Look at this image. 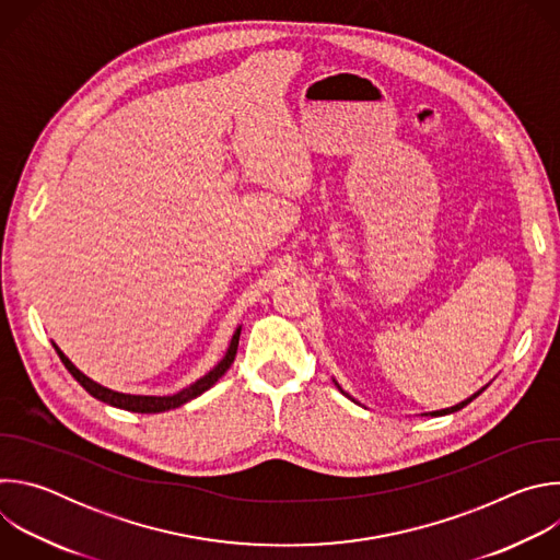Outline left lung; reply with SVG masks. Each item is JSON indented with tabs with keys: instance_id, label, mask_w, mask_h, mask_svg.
I'll return each instance as SVG.
<instances>
[{
	"instance_id": "left-lung-1",
	"label": "left lung",
	"mask_w": 560,
	"mask_h": 560,
	"mask_svg": "<svg viewBox=\"0 0 560 560\" xmlns=\"http://www.w3.org/2000/svg\"><path fill=\"white\" fill-rule=\"evenodd\" d=\"M335 385H337V387H339V389H341V385H339V383H337V381H335ZM486 387H488V385H486ZM486 387H483V389H486ZM483 389H478V392H476V394H471V396H469V398H465V401H460V404H456V406H452V408H445V410H439V412H430V415H432V417H436V415H441V417H443V415H452V412H458V410H463V408H465V406H467V404H471V401H474V398H476V396H478V394H481V392H483ZM341 392H343V389H341ZM343 394H346V396H350V394H348V392H343Z\"/></svg>"
}]
</instances>
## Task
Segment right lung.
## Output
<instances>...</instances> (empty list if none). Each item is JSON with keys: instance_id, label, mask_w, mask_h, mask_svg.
I'll list each match as a JSON object with an SVG mask.
<instances>
[{"instance_id": "add662e5", "label": "right lung", "mask_w": 560, "mask_h": 560, "mask_svg": "<svg viewBox=\"0 0 560 560\" xmlns=\"http://www.w3.org/2000/svg\"><path fill=\"white\" fill-rule=\"evenodd\" d=\"M238 335H242V328H236V332L232 335V341L228 346V352L225 357L206 374L201 376L199 381H195L192 385L184 387L182 392L177 394H171V396H143V394H124V392H115V389H108L100 383H95L93 378H89L84 372H79L70 359L55 346L61 363L66 365V370L77 378V383L82 385L91 396L100 398V401L108 404V406H115V408H121V410H128V412H141V415H156V412H166V410H175L188 401H192V398H197L199 394H203L206 389H210L223 374L225 370L232 365L234 357H236V348H238Z\"/></svg>"}]
</instances>
